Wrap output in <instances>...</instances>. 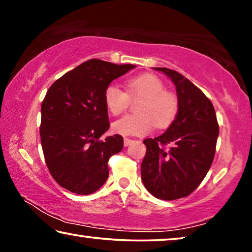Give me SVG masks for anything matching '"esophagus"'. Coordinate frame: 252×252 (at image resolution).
Returning a JSON list of instances; mask_svg holds the SVG:
<instances>
[{
  "mask_svg": "<svg viewBox=\"0 0 252 252\" xmlns=\"http://www.w3.org/2000/svg\"><path fill=\"white\" fill-rule=\"evenodd\" d=\"M123 142H125V147H127V146H130L132 142H133V140H131L129 138H125V140H123Z\"/></svg>",
  "mask_w": 252,
  "mask_h": 252,
  "instance_id": "esophagus-1",
  "label": "esophagus"
}]
</instances>
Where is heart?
I'll return each mask as SVG.
<instances>
[{"label":"heart","instance_id":"b5f03b06","mask_svg":"<svg viewBox=\"0 0 252 252\" xmlns=\"http://www.w3.org/2000/svg\"><path fill=\"white\" fill-rule=\"evenodd\" d=\"M142 97L136 106L138 114H126L114 121L112 130L121 135H143L152 130L169 126L177 117L179 101L177 95L164 90V84L153 74H142L126 82V92L111 83L105 88L104 103L113 116L121 114L130 104V99Z\"/></svg>","mask_w":252,"mask_h":252}]
</instances>
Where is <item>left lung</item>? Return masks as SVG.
<instances>
[{
    "mask_svg": "<svg viewBox=\"0 0 252 252\" xmlns=\"http://www.w3.org/2000/svg\"><path fill=\"white\" fill-rule=\"evenodd\" d=\"M176 85L179 110L163 134L146 139L147 153L141 179L152 195L161 200L188 197L210 169L216 153L219 125L211 101L186 76L167 67H155ZM168 144L172 147L165 149Z\"/></svg>",
    "mask_w": 252,
    "mask_h": 252,
    "instance_id": "1",
    "label": "left lung"
}]
</instances>
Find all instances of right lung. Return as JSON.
<instances>
[{"mask_svg":"<svg viewBox=\"0 0 252 252\" xmlns=\"http://www.w3.org/2000/svg\"><path fill=\"white\" fill-rule=\"evenodd\" d=\"M135 67L91 59L51 85L41 106L40 136L45 163L60 186L90 194L109 177L108 161L123 148L120 134L99 140L109 130L105 88Z\"/></svg>","mask_w":252,"mask_h":252,"instance_id":"1","label":"right lung"}]
</instances>
